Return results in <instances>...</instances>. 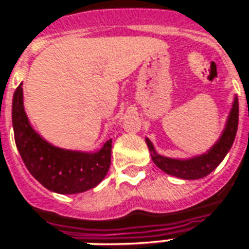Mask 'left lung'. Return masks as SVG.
Listing matches in <instances>:
<instances>
[{"label": "left lung", "instance_id": "left-lung-1", "mask_svg": "<svg viewBox=\"0 0 249 249\" xmlns=\"http://www.w3.org/2000/svg\"><path fill=\"white\" fill-rule=\"evenodd\" d=\"M237 127L238 98L237 96H234L229 116L226 119V124L221 137L204 153L192 156L188 159H175V158H167L158 153L149 138H145V142L149 148L153 163L160 170H163L166 174L181 178V179H200V178L207 177L210 173H213L215 168L221 164L222 160L225 159V156L228 155V152L230 151L231 145L234 142Z\"/></svg>", "mask_w": 249, "mask_h": 249}]
</instances>
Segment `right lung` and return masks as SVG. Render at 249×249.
Masks as SVG:
<instances>
[{"mask_svg":"<svg viewBox=\"0 0 249 249\" xmlns=\"http://www.w3.org/2000/svg\"><path fill=\"white\" fill-rule=\"evenodd\" d=\"M21 85L12 100V124L15 142L28 171L46 189L60 195L82 193L97 186L111 166L112 140L96 152L64 149L48 142L28 121Z\"/></svg>","mask_w":249,"mask_h":249,"instance_id":"add662e5","label":"right lung"}]
</instances>
